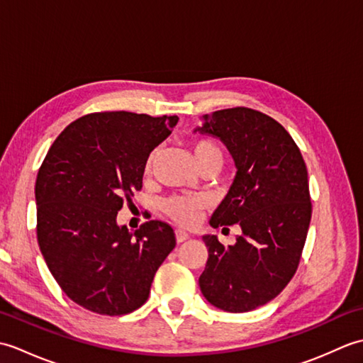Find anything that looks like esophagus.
Wrapping results in <instances>:
<instances>
[{
  "mask_svg": "<svg viewBox=\"0 0 363 363\" xmlns=\"http://www.w3.org/2000/svg\"><path fill=\"white\" fill-rule=\"evenodd\" d=\"M174 234H176V242H177V243L186 242V240H189V237H190V235L186 233V230H181V229H176Z\"/></svg>",
  "mask_w": 363,
  "mask_h": 363,
  "instance_id": "1",
  "label": "esophagus"
}]
</instances>
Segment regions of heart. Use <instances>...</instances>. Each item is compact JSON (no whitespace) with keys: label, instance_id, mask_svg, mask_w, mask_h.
<instances>
[{"label":"heart","instance_id":"heart-1","mask_svg":"<svg viewBox=\"0 0 363 363\" xmlns=\"http://www.w3.org/2000/svg\"><path fill=\"white\" fill-rule=\"evenodd\" d=\"M191 152L199 169L204 167H218L221 168L223 162H225V151L221 146L211 140V138H199V140L191 143ZM157 159V151H152L148 159L145 162V174L151 176L154 164ZM207 206L206 198L196 196V195H173L167 198L162 209L167 213V217L172 218L174 223L181 226H191L196 223L199 213Z\"/></svg>","mask_w":363,"mask_h":363}]
</instances>
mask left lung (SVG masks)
<instances>
[{"instance_id": "1", "label": "left lung", "mask_w": 363, "mask_h": 363, "mask_svg": "<svg viewBox=\"0 0 363 363\" xmlns=\"http://www.w3.org/2000/svg\"><path fill=\"white\" fill-rule=\"evenodd\" d=\"M204 120L198 130L220 137L237 167L211 226L237 223L242 235L229 248L203 237L209 257L199 287L218 309L250 312L279 295L298 269L312 217L307 168L291 135L265 113L240 106Z\"/></svg>"}]
</instances>
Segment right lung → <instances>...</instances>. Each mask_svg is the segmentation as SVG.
<instances>
[{
    "label": "right lung",
    "mask_w": 363,
    "mask_h": 363,
    "mask_svg": "<svg viewBox=\"0 0 363 363\" xmlns=\"http://www.w3.org/2000/svg\"><path fill=\"white\" fill-rule=\"evenodd\" d=\"M173 117L95 112L70 123L51 145L35 181L37 242L73 303L120 317L146 303L174 230L151 220L129 233L117 225L142 189L150 152L172 134Z\"/></svg>",
    "instance_id": "obj_1"
}]
</instances>
